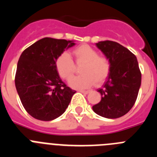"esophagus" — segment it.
Returning <instances> with one entry per match:
<instances>
[{
  "mask_svg": "<svg viewBox=\"0 0 157 157\" xmlns=\"http://www.w3.org/2000/svg\"><path fill=\"white\" fill-rule=\"evenodd\" d=\"M79 92L82 93V94H89V93L90 92V90H79Z\"/></svg>",
  "mask_w": 157,
  "mask_h": 157,
  "instance_id": "34e87169",
  "label": "esophagus"
}]
</instances>
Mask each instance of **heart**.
<instances>
[{
    "label": "heart",
    "instance_id": "b5f03b06",
    "mask_svg": "<svg viewBox=\"0 0 157 157\" xmlns=\"http://www.w3.org/2000/svg\"><path fill=\"white\" fill-rule=\"evenodd\" d=\"M76 63H83L80 69L81 75L72 77L69 84L75 89H85L94 84L100 85L109 76L110 63L109 59L98 56V51L88 45H82L72 51ZM56 68L63 79H69L75 70L73 60L67 53L60 54L56 59Z\"/></svg>",
    "mask_w": 157,
    "mask_h": 157
}]
</instances>
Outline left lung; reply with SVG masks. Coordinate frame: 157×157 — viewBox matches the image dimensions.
Returning a JSON list of instances; mask_svg holds the SVG:
<instances>
[{"mask_svg": "<svg viewBox=\"0 0 157 157\" xmlns=\"http://www.w3.org/2000/svg\"><path fill=\"white\" fill-rule=\"evenodd\" d=\"M96 46L109 59L110 71L102 88L98 90L101 100L93 110L102 117L120 118L132 109L138 97L141 82L138 59L116 41H99Z\"/></svg>", "mask_w": 157, "mask_h": 157, "instance_id": "8db88e82", "label": "left lung"}]
</instances>
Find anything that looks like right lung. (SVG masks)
Masks as SVG:
<instances>
[{"instance_id":"1","label":"right lung","mask_w":157,"mask_h":157,"mask_svg":"<svg viewBox=\"0 0 157 157\" xmlns=\"http://www.w3.org/2000/svg\"><path fill=\"white\" fill-rule=\"evenodd\" d=\"M74 41L44 37L26 48L17 63L15 84L24 109L42 121H50L66 111L76 93L61 80L56 59Z\"/></svg>"}]
</instances>
